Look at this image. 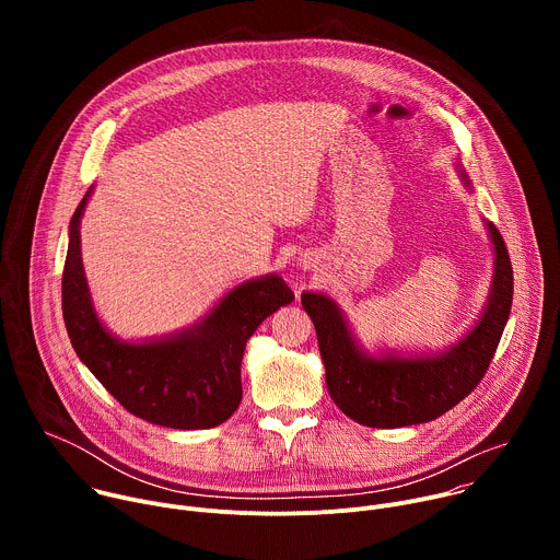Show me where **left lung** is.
I'll use <instances>...</instances> for the list:
<instances>
[{"mask_svg":"<svg viewBox=\"0 0 560 560\" xmlns=\"http://www.w3.org/2000/svg\"><path fill=\"white\" fill-rule=\"evenodd\" d=\"M460 184L471 182L456 164ZM494 250V272L483 310L469 330L441 352L365 350L354 337L341 305L326 292H303L301 305L312 318L326 365V385L337 408L368 428H404L428 423L476 387L490 368L510 318L514 277L503 236L486 221Z\"/></svg>","mask_w":560,"mask_h":560,"instance_id":"8db88e82","label":"left lung"}]
</instances>
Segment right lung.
Here are the masks:
<instances>
[{
	"mask_svg": "<svg viewBox=\"0 0 560 560\" xmlns=\"http://www.w3.org/2000/svg\"><path fill=\"white\" fill-rule=\"evenodd\" d=\"M79 201L61 279V310L70 343L95 378L135 417L173 430L221 425L242 404V359L259 324L294 299L277 275L248 279L225 292L201 318L171 335L128 341L113 335L93 305L82 261Z\"/></svg>",
	"mask_w": 560,
	"mask_h": 560,
	"instance_id": "add662e5",
	"label": "right lung"
}]
</instances>
